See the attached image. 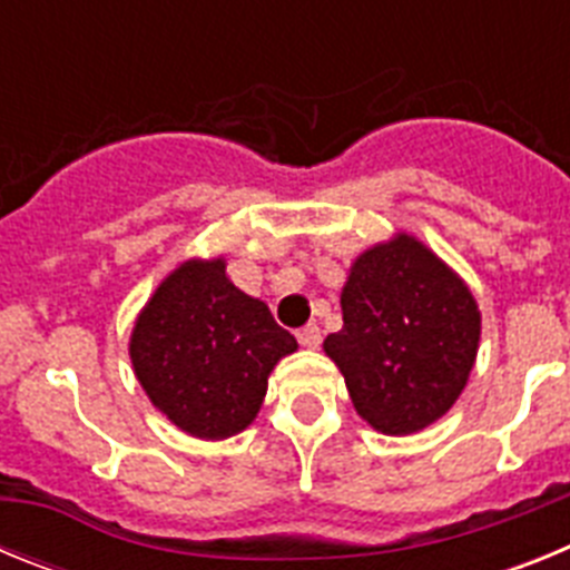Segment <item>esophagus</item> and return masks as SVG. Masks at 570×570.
<instances>
[{"label": "esophagus", "mask_w": 570, "mask_h": 570, "mask_svg": "<svg viewBox=\"0 0 570 570\" xmlns=\"http://www.w3.org/2000/svg\"><path fill=\"white\" fill-rule=\"evenodd\" d=\"M296 340H299V345H305V347H320V342H322L320 325H316V322H311V325L299 328Z\"/></svg>", "instance_id": "34e87169"}]
</instances>
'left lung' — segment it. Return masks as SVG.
<instances>
[{
	"mask_svg": "<svg viewBox=\"0 0 570 570\" xmlns=\"http://www.w3.org/2000/svg\"><path fill=\"white\" fill-rule=\"evenodd\" d=\"M322 347L356 414L405 436L460 400L480 347V308L434 250L396 234L356 256L342 288V331Z\"/></svg>",
	"mask_w": 570,
	"mask_h": 570,
	"instance_id": "1",
	"label": "left lung"
}]
</instances>
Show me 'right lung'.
Masks as SVG:
<instances>
[{
	"label": "right lung",
	"instance_id": "add662e5",
	"mask_svg": "<svg viewBox=\"0 0 570 570\" xmlns=\"http://www.w3.org/2000/svg\"><path fill=\"white\" fill-rule=\"evenodd\" d=\"M296 340L242 294L225 259H188L154 291L130 334L139 385L179 431L225 440L259 414L268 376Z\"/></svg>",
	"mask_w": 570,
	"mask_h": 570
}]
</instances>
